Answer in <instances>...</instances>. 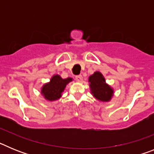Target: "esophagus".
<instances>
[{
    "mask_svg": "<svg viewBox=\"0 0 154 154\" xmlns=\"http://www.w3.org/2000/svg\"><path fill=\"white\" fill-rule=\"evenodd\" d=\"M75 80L76 82H81L82 81V75H76Z\"/></svg>",
    "mask_w": 154,
    "mask_h": 154,
    "instance_id": "34e87169",
    "label": "esophagus"
}]
</instances>
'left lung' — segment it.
I'll return each mask as SVG.
<instances>
[{
  "label": "left lung",
  "mask_w": 154,
  "mask_h": 154,
  "mask_svg": "<svg viewBox=\"0 0 154 154\" xmlns=\"http://www.w3.org/2000/svg\"><path fill=\"white\" fill-rule=\"evenodd\" d=\"M91 93L100 102H109L113 96L114 90L106 82L104 76L99 72H95L89 77Z\"/></svg>",
  "instance_id": "left-lung-1"
}]
</instances>
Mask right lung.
<instances>
[{"mask_svg":"<svg viewBox=\"0 0 154 154\" xmlns=\"http://www.w3.org/2000/svg\"><path fill=\"white\" fill-rule=\"evenodd\" d=\"M72 78L62 79L59 75H54L51 78L50 82L44 84L41 89V93L48 101L52 102L58 100L62 97V93L64 92L65 87Z\"/></svg>","mask_w":154,"mask_h":154,"instance_id":"right-lung-1","label":"right lung"}]
</instances>
